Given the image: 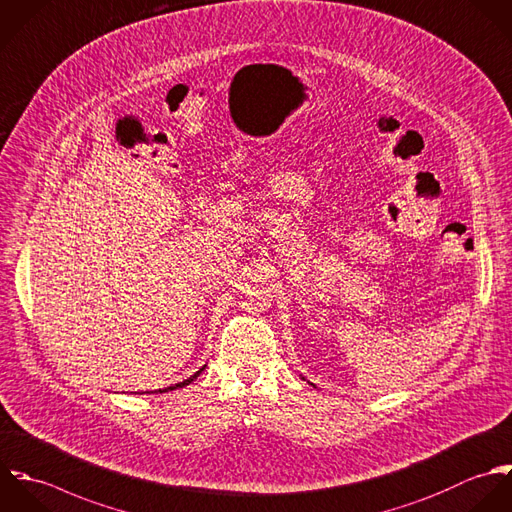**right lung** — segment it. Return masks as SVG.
<instances>
[{
	"mask_svg": "<svg viewBox=\"0 0 512 512\" xmlns=\"http://www.w3.org/2000/svg\"><path fill=\"white\" fill-rule=\"evenodd\" d=\"M204 367H206V365H202V367H200L196 373H192L188 379H184V381H180V383H176V385H171V387H165V389H157L155 393H159V391H161V393H163V391H172V389H178V387H184V385L192 383V381H194V379H196V377H198V375L204 371Z\"/></svg>",
	"mask_w": 512,
	"mask_h": 512,
	"instance_id": "add662e5",
	"label": "right lung"
}]
</instances>
